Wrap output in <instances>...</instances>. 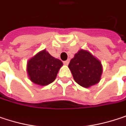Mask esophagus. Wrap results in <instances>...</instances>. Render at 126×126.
<instances>
[{
  "label": "esophagus",
  "mask_w": 126,
  "mask_h": 126,
  "mask_svg": "<svg viewBox=\"0 0 126 126\" xmlns=\"http://www.w3.org/2000/svg\"><path fill=\"white\" fill-rule=\"evenodd\" d=\"M69 60L64 61V65H68V64H69Z\"/></svg>",
  "instance_id": "1"
}]
</instances>
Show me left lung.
<instances>
[{
	"label": "left lung",
	"instance_id": "left-lung-1",
	"mask_svg": "<svg viewBox=\"0 0 126 126\" xmlns=\"http://www.w3.org/2000/svg\"><path fill=\"white\" fill-rule=\"evenodd\" d=\"M68 67L75 81L86 88L97 84L103 74L100 61L87 50H79L70 60Z\"/></svg>",
	"mask_w": 126,
	"mask_h": 126
}]
</instances>
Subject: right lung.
Here are the masks:
<instances>
[{"label":"right lung","mask_w":126,"mask_h":126,"mask_svg":"<svg viewBox=\"0 0 126 126\" xmlns=\"http://www.w3.org/2000/svg\"><path fill=\"white\" fill-rule=\"evenodd\" d=\"M62 65L61 60L51 56L47 50L44 49L29 59L26 71L32 82L46 86L55 80Z\"/></svg>","instance_id":"right-lung-1"}]
</instances>
